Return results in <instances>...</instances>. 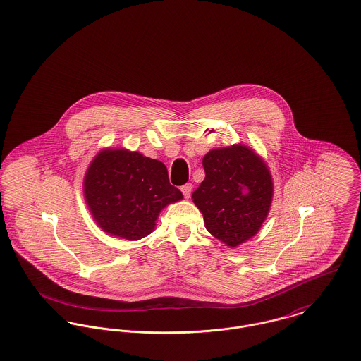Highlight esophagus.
Masks as SVG:
<instances>
[{"label":"esophagus","mask_w":361,"mask_h":361,"mask_svg":"<svg viewBox=\"0 0 361 361\" xmlns=\"http://www.w3.org/2000/svg\"><path fill=\"white\" fill-rule=\"evenodd\" d=\"M181 191H183V194H184V197H185V199H190V197H191V192H192V184L187 183L185 185H183V187H181Z\"/></svg>","instance_id":"34e87169"}]
</instances>
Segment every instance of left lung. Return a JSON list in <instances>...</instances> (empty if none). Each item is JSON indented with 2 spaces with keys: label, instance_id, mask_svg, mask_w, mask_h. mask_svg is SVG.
I'll use <instances>...</instances> for the list:
<instances>
[{
  "label": "left lung",
  "instance_id": "obj_1",
  "mask_svg": "<svg viewBox=\"0 0 361 361\" xmlns=\"http://www.w3.org/2000/svg\"><path fill=\"white\" fill-rule=\"evenodd\" d=\"M206 177L192 194L206 229L229 247L254 236L267 219L274 184L264 161L245 145L212 149Z\"/></svg>",
  "mask_w": 361,
  "mask_h": 361
}]
</instances>
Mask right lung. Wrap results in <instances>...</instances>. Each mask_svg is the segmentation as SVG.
Returning <instances> with one entry per match:
<instances>
[{
	"label": "right lung",
	"instance_id": "add662e5",
	"mask_svg": "<svg viewBox=\"0 0 361 361\" xmlns=\"http://www.w3.org/2000/svg\"><path fill=\"white\" fill-rule=\"evenodd\" d=\"M83 192L93 219L128 240L149 235L161 210L183 199L162 162L126 149L100 152L86 171Z\"/></svg>",
	"mask_w": 361,
	"mask_h": 361
}]
</instances>
